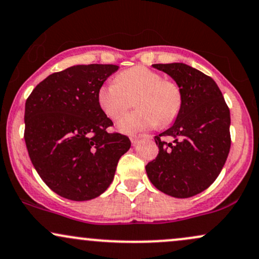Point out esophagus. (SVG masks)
Wrapping results in <instances>:
<instances>
[{"mask_svg": "<svg viewBox=\"0 0 259 259\" xmlns=\"http://www.w3.org/2000/svg\"><path fill=\"white\" fill-rule=\"evenodd\" d=\"M130 140H132V145H133V146H136V145L139 144L140 138H138V136H133V138L130 139Z\"/></svg>", "mask_w": 259, "mask_h": 259, "instance_id": "obj_1", "label": "esophagus"}]
</instances>
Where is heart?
<instances>
[{
	"instance_id": "b5f03b06",
	"label": "heart",
	"mask_w": 259,
	"mask_h": 259,
	"mask_svg": "<svg viewBox=\"0 0 259 259\" xmlns=\"http://www.w3.org/2000/svg\"><path fill=\"white\" fill-rule=\"evenodd\" d=\"M138 109L127 113L118 123L124 134H138L150 127L168 125L177 118L181 107V92L173 81L163 80L144 65L123 70L114 81L103 84L97 91V103L108 119L117 120L132 105Z\"/></svg>"
}]
</instances>
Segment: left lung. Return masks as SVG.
I'll list each match as a JSON object with an SVG mask.
<instances>
[{
	"label": "left lung",
	"mask_w": 259,
	"mask_h": 259,
	"mask_svg": "<svg viewBox=\"0 0 259 259\" xmlns=\"http://www.w3.org/2000/svg\"><path fill=\"white\" fill-rule=\"evenodd\" d=\"M181 92L174 124L154 138L159 153L146 165L156 189L177 198L204 191L214 183L230 151V111L210 76L184 63L152 64ZM163 136L173 143L161 141Z\"/></svg>",
	"instance_id": "obj_1"
}]
</instances>
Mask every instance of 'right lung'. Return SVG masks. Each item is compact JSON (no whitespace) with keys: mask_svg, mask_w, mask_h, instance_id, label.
I'll return each instance as SVG.
<instances>
[{"mask_svg":"<svg viewBox=\"0 0 259 259\" xmlns=\"http://www.w3.org/2000/svg\"><path fill=\"white\" fill-rule=\"evenodd\" d=\"M119 69L114 64H80L53 73L25 102V145L32 165L62 197L89 201L111 185L118 160L132 142L109 134L111 119L97 91Z\"/></svg>","mask_w":259,"mask_h":259,"instance_id":"obj_1","label":"right lung"}]
</instances>
